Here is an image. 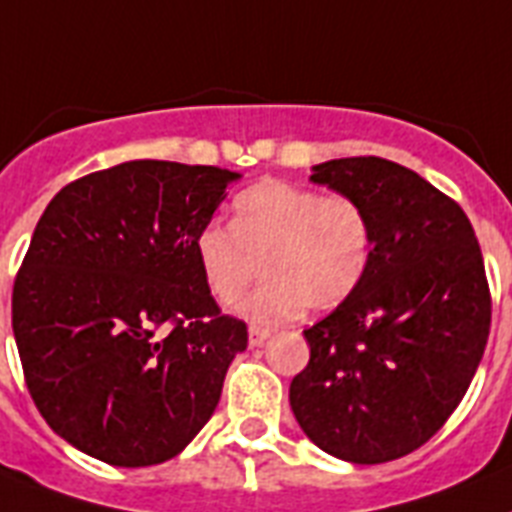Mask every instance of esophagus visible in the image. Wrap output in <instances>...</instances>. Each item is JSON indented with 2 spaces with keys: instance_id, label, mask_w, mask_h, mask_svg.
<instances>
[{
  "instance_id": "esophagus-1",
  "label": "esophagus",
  "mask_w": 512,
  "mask_h": 512,
  "mask_svg": "<svg viewBox=\"0 0 512 512\" xmlns=\"http://www.w3.org/2000/svg\"><path fill=\"white\" fill-rule=\"evenodd\" d=\"M270 338V330L268 328H260V325H252L249 328V346H260Z\"/></svg>"
}]
</instances>
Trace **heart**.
<instances>
[{
  "mask_svg": "<svg viewBox=\"0 0 512 512\" xmlns=\"http://www.w3.org/2000/svg\"><path fill=\"white\" fill-rule=\"evenodd\" d=\"M195 252L221 304L239 302L263 268L268 281L242 312L255 322H281L346 302L372 265L375 231L356 197L263 182L236 197L231 226L210 221L197 231Z\"/></svg>",
  "mask_w": 512,
  "mask_h": 512,
  "instance_id": "1",
  "label": "heart"
}]
</instances>
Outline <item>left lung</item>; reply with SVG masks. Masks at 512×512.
I'll return each mask as SVG.
<instances>
[{
    "label": "left lung",
    "mask_w": 512,
    "mask_h": 512,
    "mask_svg": "<svg viewBox=\"0 0 512 512\" xmlns=\"http://www.w3.org/2000/svg\"><path fill=\"white\" fill-rule=\"evenodd\" d=\"M367 208L375 252L359 289L304 330L289 401L304 435L351 463L414 453L458 409L492 325L484 257L453 197L377 156L315 166Z\"/></svg>",
    "instance_id": "obj_1"
}]
</instances>
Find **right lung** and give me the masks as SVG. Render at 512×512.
<instances>
[{
	"mask_svg": "<svg viewBox=\"0 0 512 512\" xmlns=\"http://www.w3.org/2000/svg\"><path fill=\"white\" fill-rule=\"evenodd\" d=\"M239 174L127 161L54 195L12 289L28 393L111 466L174 458L208 424L247 325L205 286L195 236Z\"/></svg>",
	"mask_w": 512,
	"mask_h": 512,
	"instance_id": "right-lung-1",
	"label": "right lung"
}]
</instances>
